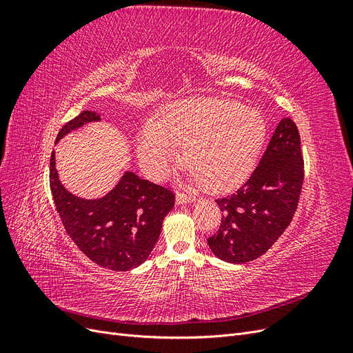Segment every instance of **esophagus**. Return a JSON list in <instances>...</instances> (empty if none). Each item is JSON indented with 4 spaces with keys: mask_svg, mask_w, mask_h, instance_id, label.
<instances>
[{
    "mask_svg": "<svg viewBox=\"0 0 353 353\" xmlns=\"http://www.w3.org/2000/svg\"><path fill=\"white\" fill-rule=\"evenodd\" d=\"M197 199L193 197V196H187V194H183V193L176 194V203H178V205H188V203H193Z\"/></svg>",
    "mask_w": 353,
    "mask_h": 353,
    "instance_id": "obj_1",
    "label": "esophagus"
}]
</instances>
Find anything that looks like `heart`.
<instances>
[{
    "mask_svg": "<svg viewBox=\"0 0 353 353\" xmlns=\"http://www.w3.org/2000/svg\"><path fill=\"white\" fill-rule=\"evenodd\" d=\"M268 135L261 112L236 100L196 97L166 104L159 121H147L137 137L144 172L165 178L181 157L191 165L188 179L215 193L243 184L258 163Z\"/></svg>",
    "mask_w": 353,
    "mask_h": 353,
    "instance_id": "b5f03b06",
    "label": "heart"
}]
</instances>
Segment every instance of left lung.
<instances>
[{"instance_id": "1", "label": "left lung", "mask_w": 353, "mask_h": 353, "mask_svg": "<svg viewBox=\"0 0 353 353\" xmlns=\"http://www.w3.org/2000/svg\"><path fill=\"white\" fill-rule=\"evenodd\" d=\"M303 183L301 135L284 117L261 162L237 193L215 200L221 227L208 239L212 253L228 263H245L268 252L290 223Z\"/></svg>"}]
</instances>
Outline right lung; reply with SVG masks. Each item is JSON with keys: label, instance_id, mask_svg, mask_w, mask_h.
<instances>
[{"label": "right lung", "instance_id": "obj_1", "mask_svg": "<svg viewBox=\"0 0 353 353\" xmlns=\"http://www.w3.org/2000/svg\"><path fill=\"white\" fill-rule=\"evenodd\" d=\"M100 114L82 112L61 128L56 144L69 132L100 122ZM50 187L56 209L69 237L79 250L103 268L130 271L144 263L159 240L162 223L174 209L169 190L125 170L117 184L99 199H83L65 188L50 160Z\"/></svg>", "mask_w": 353, "mask_h": 353}]
</instances>
